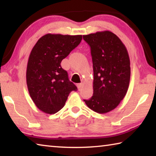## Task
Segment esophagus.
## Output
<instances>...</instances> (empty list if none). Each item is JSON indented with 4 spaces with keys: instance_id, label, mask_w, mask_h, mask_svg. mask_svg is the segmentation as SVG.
<instances>
[{
    "instance_id": "esophagus-1",
    "label": "esophagus",
    "mask_w": 156,
    "mask_h": 156,
    "mask_svg": "<svg viewBox=\"0 0 156 156\" xmlns=\"http://www.w3.org/2000/svg\"><path fill=\"white\" fill-rule=\"evenodd\" d=\"M83 85H84V84H83V83H80V84H77L78 88L79 90H80V89H81L82 88H83Z\"/></svg>"
}]
</instances>
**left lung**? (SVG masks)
I'll use <instances>...</instances> for the list:
<instances>
[{
  "instance_id": "obj_1",
  "label": "left lung",
  "mask_w": 156,
  "mask_h": 156,
  "mask_svg": "<svg viewBox=\"0 0 156 156\" xmlns=\"http://www.w3.org/2000/svg\"><path fill=\"white\" fill-rule=\"evenodd\" d=\"M91 47L94 69V94L84 100L89 109L106 113L118 106L127 92L130 59L122 41L110 31L83 35Z\"/></svg>"
}]
</instances>
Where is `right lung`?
Returning <instances> with one entry per match:
<instances>
[{
  "instance_id": "right-lung-1",
  "label": "right lung",
  "mask_w": 156,
  "mask_h": 156,
  "mask_svg": "<svg viewBox=\"0 0 156 156\" xmlns=\"http://www.w3.org/2000/svg\"><path fill=\"white\" fill-rule=\"evenodd\" d=\"M82 38V35L47 34L31 49L26 80L31 98L43 112L56 113L64 107L71 92L77 89L60 63L80 44Z\"/></svg>"
}]
</instances>
